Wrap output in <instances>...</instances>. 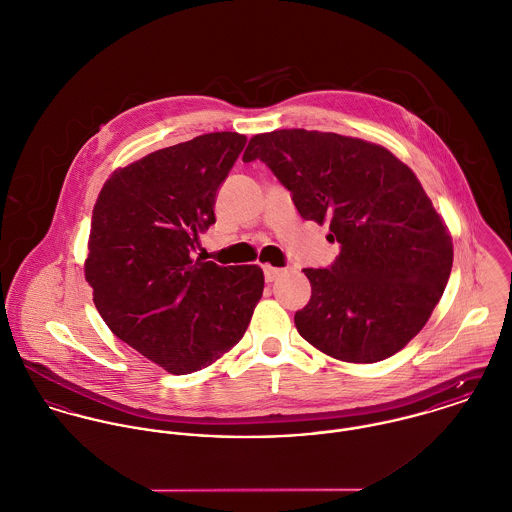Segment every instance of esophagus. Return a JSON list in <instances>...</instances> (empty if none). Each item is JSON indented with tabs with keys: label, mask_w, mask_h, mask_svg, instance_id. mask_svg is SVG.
<instances>
[{
	"label": "esophagus",
	"mask_w": 512,
	"mask_h": 512,
	"mask_svg": "<svg viewBox=\"0 0 512 512\" xmlns=\"http://www.w3.org/2000/svg\"><path fill=\"white\" fill-rule=\"evenodd\" d=\"M263 273H265V281L267 283H273L277 281L284 273V269H277V267H271V265H263Z\"/></svg>",
	"instance_id": "1"
}]
</instances>
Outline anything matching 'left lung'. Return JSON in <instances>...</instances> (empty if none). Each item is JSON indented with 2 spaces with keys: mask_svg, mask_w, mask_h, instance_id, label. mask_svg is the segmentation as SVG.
Segmentation results:
<instances>
[{
  "mask_svg": "<svg viewBox=\"0 0 512 512\" xmlns=\"http://www.w3.org/2000/svg\"><path fill=\"white\" fill-rule=\"evenodd\" d=\"M255 159L341 245L332 267L304 269L312 296L294 314L298 334L349 363L395 355L428 322L454 263L452 235L416 174L381 145L306 129L253 135L243 163Z\"/></svg>",
  "mask_w": 512,
  "mask_h": 512,
  "instance_id": "1",
  "label": "left lung"
}]
</instances>
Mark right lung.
<instances>
[{
  "mask_svg": "<svg viewBox=\"0 0 512 512\" xmlns=\"http://www.w3.org/2000/svg\"><path fill=\"white\" fill-rule=\"evenodd\" d=\"M245 143L218 131L149 153L106 180L92 212L84 275L94 304L119 340L172 375L229 351L263 294L257 265L192 259Z\"/></svg>",
  "mask_w": 512,
  "mask_h": 512,
  "instance_id": "right-lung-1",
  "label": "right lung"
}]
</instances>
